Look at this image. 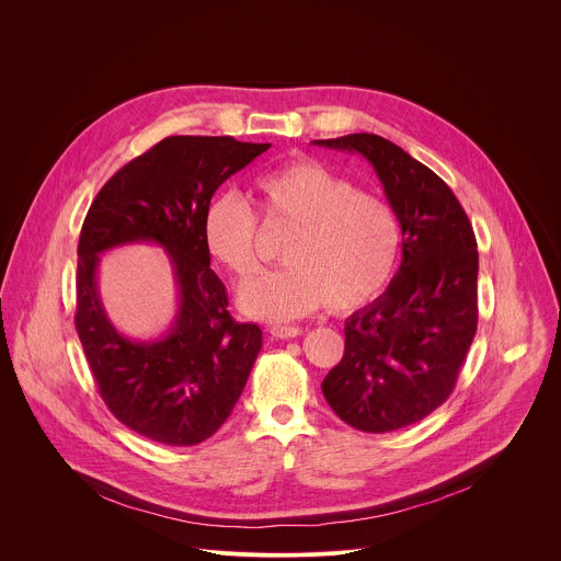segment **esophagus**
I'll use <instances>...</instances> for the list:
<instances>
[{
	"instance_id": "esophagus-1",
	"label": "esophagus",
	"mask_w": 561,
	"mask_h": 561,
	"mask_svg": "<svg viewBox=\"0 0 561 561\" xmlns=\"http://www.w3.org/2000/svg\"><path fill=\"white\" fill-rule=\"evenodd\" d=\"M271 335L277 337V340H293V337L301 335V329L299 327H286V324H273Z\"/></svg>"
}]
</instances>
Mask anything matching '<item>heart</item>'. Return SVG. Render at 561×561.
<instances>
[{"label":"heart","instance_id":"1","mask_svg":"<svg viewBox=\"0 0 561 561\" xmlns=\"http://www.w3.org/2000/svg\"><path fill=\"white\" fill-rule=\"evenodd\" d=\"M268 219L295 230L282 249L286 266L244 286L242 308L260 319H295L329 304L353 310L390 279L402 230L392 206L331 171L297 159L257 178ZM204 244L239 282L260 271L257 215L234 193L217 195L204 213Z\"/></svg>","mask_w":561,"mask_h":561}]
</instances>
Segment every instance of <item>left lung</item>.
Here are the masks:
<instances>
[{"label": "left lung", "mask_w": 561, "mask_h": 561, "mask_svg": "<svg viewBox=\"0 0 561 561\" xmlns=\"http://www.w3.org/2000/svg\"><path fill=\"white\" fill-rule=\"evenodd\" d=\"M312 144L368 159L404 237L402 266L386 293L346 319L344 357L322 390L357 431L407 428L450 397L472 344L474 232L446 182L397 144L370 133Z\"/></svg>", "instance_id": "left-lung-1"}]
</instances>
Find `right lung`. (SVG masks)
<instances>
[{"label":"right lung","mask_w":561,"mask_h":561,"mask_svg":"<svg viewBox=\"0 0 561 561\" xmlns=\"http://www.w3.org/2000/svg\"><path fill=\"white\" fill-rule=\"evenodd\" d=\"M268 148L234 137H167L102 186L79 232V342L108 411L152 442L195 446L215 435L262 351L260 327L228 312L204 244V213L215 191ZM135 241L170 253L181 288L176 322L154 343L124 339L96 293L99 255Z\"/></svg>","instance_id":"1"}]
</instances>
